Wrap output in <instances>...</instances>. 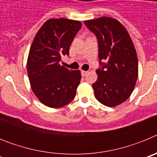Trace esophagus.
Returning <instances> with one entry per match:
<instances>
[{"mask_svg": "<svg viewBox=\"0 0 157 157\" xmlns=\"http://www.w3.org/2000/svg\"><path fill=\"white\" fill-rule=\"evenodd\" d=\"M87 71H81V74L82 76H85L87 74Z\"/></svg>", "mask_w": 157, "mask_h": 157, "instance_id": "obj_1", "label": "esophagus"}]
</instances>
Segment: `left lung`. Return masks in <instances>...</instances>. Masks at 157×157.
I'll list each match as a JSON object with an SVG mask.
<instances>
[{"label": "left lung", "mask_w": 157, "mask_h": 157, "mask_svg": "<svg viewBox=\"0 0 157 157\" xmlns=\"http://www.w3.org/2000/svg\"><path fill=\"white\" fill-rule=\"evenodd\" d=\"M84 23L98 41L101 67L96 71L98 80L92 85L95 98L105 106H117L130 98L138 79V61L134 43L117 19L104 16Z\"/></svg>", "instance_id": "obj_1"}]
</instances>
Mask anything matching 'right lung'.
<instances>
[{
	"mask_svg": "<svg viewBox=\"0 0 157 157\" xmlns=\"http://www.w3.org/2000/svg\"><path fill=\"white\" fill-rule=\"evenodd\" d=\"M82 27L77 20L50 19L36 34L27 59V69L32 90L37 99L53 109L74 99L81 80L79 70L59 64L61 56L69 55L75 36Z\"/></svg>",
	"mask_w": 157,
	"mask_h": 157,
	"instance_id": "1",
	"label": "right lung"
}]
</instances>
